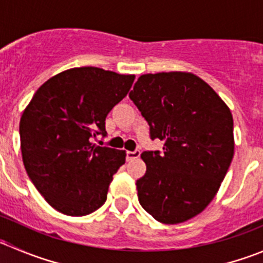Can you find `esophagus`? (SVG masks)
Returning <instances> with one entry per match:
<instances>
[{"label":"esophagus","instance_id":"34e87169","mask_svg":"<svg viewBox=\"0 0 263 263\" xmlns=\"http://www.w3.org/2000/svg\"><path fill=\"white\" fill-rule=\"evenodd\" d=\"M140 150L135 151H127V160H134V159L140 158Z\"/></svg>","mask_w":263,"mask_h":263}]
</instances>
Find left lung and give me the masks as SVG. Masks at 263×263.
Returning <instances> with one entry per match:
<instances>
[{"label":"left lung","instance_id":"obj_1","mask_svg":"<svg viewBox=\"0 0 263 263\" xmlns=\"http://www.w3.org/2000/svg\"><path fill=\"white\" fill-rule=\"evenodd\" d=\"M129 98L151 139L164 141L163 153L141 154L140 203L163 224L187 221L214 200L232 163V112L208 82L182 71L141 75Z\"/></svg>","mask_w":263,"mask_h":263}]
</instances>
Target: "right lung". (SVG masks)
Wrapping results in <instances>:
<instances>
[{
  "label": "right lung",
  "instance_id": "right-lung-1",
  "mask_svg": "<svg viewBox=\"0 0 263 263\" xmlns=\"http://www.w3.org/2000/svg\"><path fill=\"white\" fill-rule=\"evenodd\" d=\"M135 75L75 67L48 79L20 118V147L29 178L54 210L85 216L107 200L126 151L92 142L127 95Z\"/></svg>",
  "mask_w": 263,
  "mask_h": 263
}]
</instances>
